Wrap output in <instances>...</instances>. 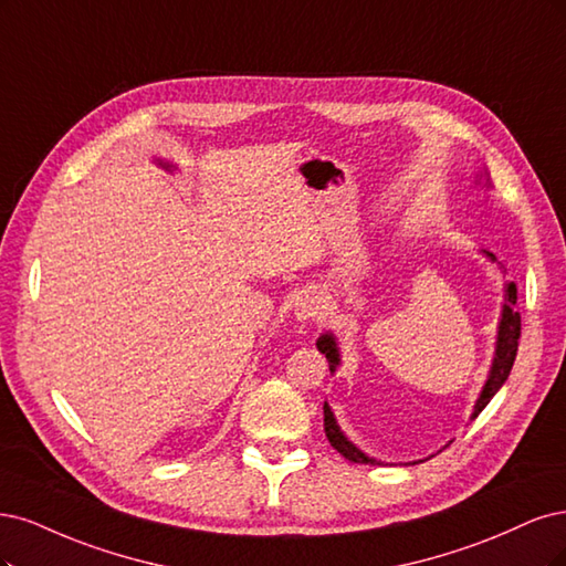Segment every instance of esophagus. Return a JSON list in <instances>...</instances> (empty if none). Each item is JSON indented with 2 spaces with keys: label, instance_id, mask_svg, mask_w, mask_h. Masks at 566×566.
<instances>
[{
  "label": "esophagus",
  "instance_id": "1",
  "mask_svg": "<svg viewBox=\"0 0 566 566\" xmlns=\"http://www.w3.org/2000/svg\"><path fill=\"white\" fill-rule=\"evenodd\" d=\"M324 298L319 291H303L296 298V317L298 319H317L324 313Z\"/></svg>",
  "mask_w": 566,
  "mask_h": 566
}]
</instances>
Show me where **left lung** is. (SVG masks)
Segmentation results:
<instances>
[{"mask_svg":"<svg viewBox=\"0 0 566 566\" xmlns=\"http://www.w3.org/2000/svg\"><path fill=\"white\" fill-rule=\"evenodd\" d=\"M489 256L494 259V253H489ZM515 303H517V286H515V282H510L505 286V305H503V319H501V329H499V345H496L494 367H491L486 386H484V390H482V395L478 399V405H475V416L491 402V397L499 392V388L507 380L510 369H513V364H515L517 340H520V334H522V317H520V313H515ZM317 348H319L322 355H326V359H329L332 371H334L336 364H338V350H336L334 338L332 336H322L317 340ZM324 432H326V437H329L332 447L340 455H345V459H348V461L380 465L378 461L369 459V455H364L353 442L345 440L343 432L336 426V418H334L332 409L326 407V405H324Z\"/></svg>","mask_w":566,"mask_h":566,"instance_id":"obj_1","label":"left lung"}]
</instances>
